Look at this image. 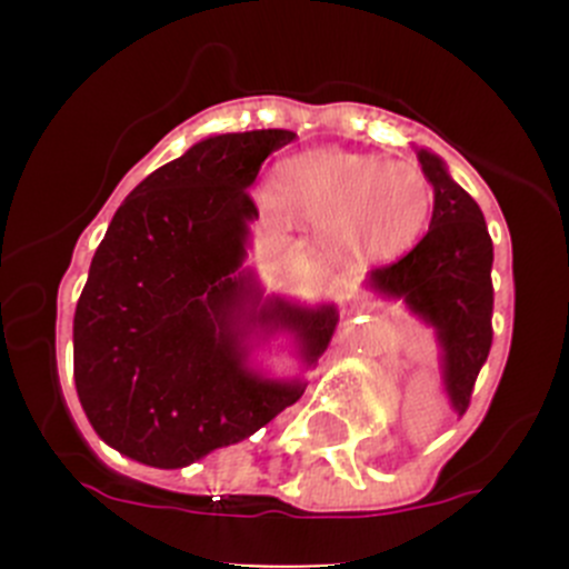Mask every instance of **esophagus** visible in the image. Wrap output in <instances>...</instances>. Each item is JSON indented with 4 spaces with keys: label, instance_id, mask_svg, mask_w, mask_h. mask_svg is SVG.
Instances as JSON below:
<instances>
[{
    "label": "esophagus",
    "instance_id": "34e87169",
    "mask_svg": "<svg viewBox=\"0 0 569 569\" xmlns=\"http://www.w3.org/2000/svg\"><path fill=\"white\" fill-rule=\"evenodd\" d=\"M341 300H349V297H341Z\"/></svg>",
    "mask_w": 569,
    "mask_h": 569
}]
</instances>
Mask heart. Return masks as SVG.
I'll return each instance as SVG.
<instances>
[{
    "instance_id": "1",
    "label": "heart",
    "mask_w": 569,
    "mask_h": 569,
    "mask_svg": "<svg viewBox=\"0 0 569 569\" xmlns=\"http://www.w3.org/2000/svg\"><path fill=\"white\" fill-rule=\"evenodd\" d=\"M267 209L317 228L336 256L393 261L427 233L435 189L412 162L319 148L274 168Z\"/></svg>"
}]
</instances>
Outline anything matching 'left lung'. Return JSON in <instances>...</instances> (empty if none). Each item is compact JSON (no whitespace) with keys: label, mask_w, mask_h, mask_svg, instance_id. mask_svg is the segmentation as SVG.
Returning <instances> with one entry per match:
<instances>
[{"label":"left lung","mask_w":569,"mask_h":569,"mask_svg":"<svg viewBox=\"0 0 569 569\" xmlns=\"http://www.w3.org/2000/svg\"><path fill=\"white\" fill-rule=\"evenodd\" d=\"M418 162L435 189L429 231L399 261L371 269L369 289L435 327L446 393L462 416L492 347V239L479 203L443 159L421 148Z\"/></svg>","instance_id":"1"}]
</instances>
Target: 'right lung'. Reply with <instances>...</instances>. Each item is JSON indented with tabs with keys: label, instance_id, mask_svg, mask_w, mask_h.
I'll return each mask as SVG.
<instances>
[{
	"label": "right lung",
	"instance_id": "right-lung-1",
	"mask_svg": "<svg viewBox=\"0 0 569 569\" xmlns=\"http://www.w3.org/2000/svg\"><path fill=\"white\" fill-rule=\"evenodd\" d=\"M295 131L194 142L153 170L114 211L73 313V380L104 443L151 468H183L239 443L306 393L250 366V338L289 332L313 366L336 306L261 300L244 272L248 187Z\"/></svg>",
	"mask_w": 569,
	"mask_h": 569
}]
</instances>
